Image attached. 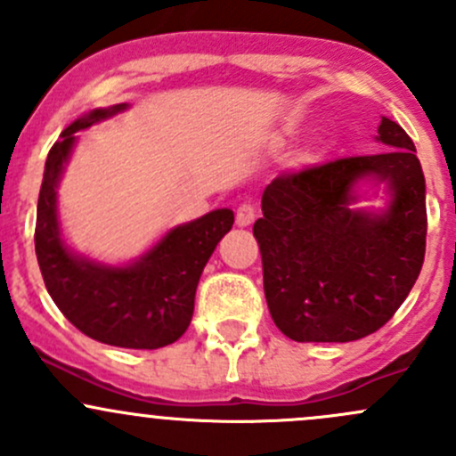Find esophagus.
I'll use <instances>...</instances> for the list:
<instances>
[{"label":"esophagus","mask_w":456,"mask_h":456,"mask_svg":"<svg viewBox=\"0 0 456 456\" xmlns=\"http://www.w3.org/2000/svg\"><path fill=\"white\" fill-rule=\"evenodd\" d=\"M255 217H256V213H255V206L252 204H241L237 208V226L239 228L252 226V224H255Z\"/></svg>","instance_id":"esophagus-1"}]
</instances>
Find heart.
<instances>
[{"mask_svg":"<svg viewBox=\"0 0 456 456\" xmlns=\"http://www.w3.org/2000/svg\"><path fill=\"white\" fill-rule=\"evenodd\" d=\"M322 151H325V140H322V138L309 140V142H305L303 147L294 151L292 167L298 168V171L314 167V164H316L318 159L322 158Z\"/></svg>","mask_w":456,"mask_h":456,"instance_id":"b5f03b06","label":"heart"}]
</instances>
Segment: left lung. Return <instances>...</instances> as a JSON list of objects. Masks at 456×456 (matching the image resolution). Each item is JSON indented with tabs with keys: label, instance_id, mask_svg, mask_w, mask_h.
<instances>
[{
	"label": "left lung",
	"instance_id": "8db88e82",
	"mask_svg": "<svg viewBox=\"0 0 456 456\" xmlns=\"http://www.w3.org/2000/svg\"><path fill=\"white\" fill-rule=\"evenodd\" d=\"M378 156L279 175L255 222L272 321L297 342H351L378 331L408 297L426 252V180L412 140L382 116ZM385 184L387 206L354 207Z\"/></svg>",
	"mask_w": 456,
	"mask_h": 456
}]
</instances>
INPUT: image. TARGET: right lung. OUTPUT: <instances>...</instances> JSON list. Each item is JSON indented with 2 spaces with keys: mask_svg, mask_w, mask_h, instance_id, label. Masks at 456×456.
<instances>
[{
  "mask_svg": "<svg viewBox=\"0 0 456 456\" xmlns=\"http://www.w3.org/2000/svg\"><path fill=\"white\" fill-rule=\"evenodd\" d=\"M126 102L101 107L65 126L45 159L37 204L35 250L45 288L63 316L98 342L123 349H159L191 325L195 289L210 255L232 228L234 213L217 208L171 228L138 259L102 263L65 243L56 189L77 147L78 131L126 110Z\"/></svg>",
  "mask_w": 456,
  "mask_h": 456,
  "instance_id": "right-lung-1",
  "label": "right lung"
}]
</instances>
